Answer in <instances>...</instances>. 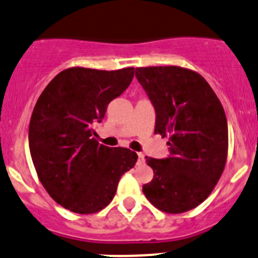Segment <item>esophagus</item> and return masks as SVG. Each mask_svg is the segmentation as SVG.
Instances as JSON below:
<instances>
[{
  "instance_id": "1",
  "label": "esophagus",
  "mask_w": 258,
  "mask_h": 258,
  "mask_svg": "<svg viewBox=\"0 0 258 258\" xmlns=\"http://www.w3.org/2000/svg\"><path fill=\"white\" fill-rule=\"evenodd\" d=\"M145 162V155L142 152L138 153V164H143Z\"/></svg>"
}]
</instances>
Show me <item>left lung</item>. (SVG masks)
<instances>
[{
  "label": "left lung",
  "mask_w": 258,
  "mask_h": 258,
  "mask_svg": "<svg viewBox=\"0 0 258 258\" xmlns=\"http://www.w3.org/2000/svg\"><path fill=\"white\" fill-rule=\"evenodd\" d=\"M136 77L155 107V134L169 137L166 158L146 157L153 179L147 200L167 214H181L206 200L224 171L228 121L223 105L198 73L179 66L137 68Z\"/></svg>",
  "instance_id": "8db88e82"
}]
</instances>
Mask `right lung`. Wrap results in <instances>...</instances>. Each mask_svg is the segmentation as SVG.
<instances>
[{
	"label": "right lung",
	"mask_w": 258,
	"mask_h": 258,
	"mask_svg": "<svg viewBox=\"0 0 258 258\" xmlns=\"http://www.w3.org/2000/svg\"><path fill=\"white\" fill-rule=\"evenodd\" d=\"M134 68H70L44 88L33 110L29 148L38 178L58 205L77 214L105 209L122 174L134 167L136 152L100 145L93 124L129 87Z\"/></svg>",
	"instance_id": "1"
}]
</instances>
